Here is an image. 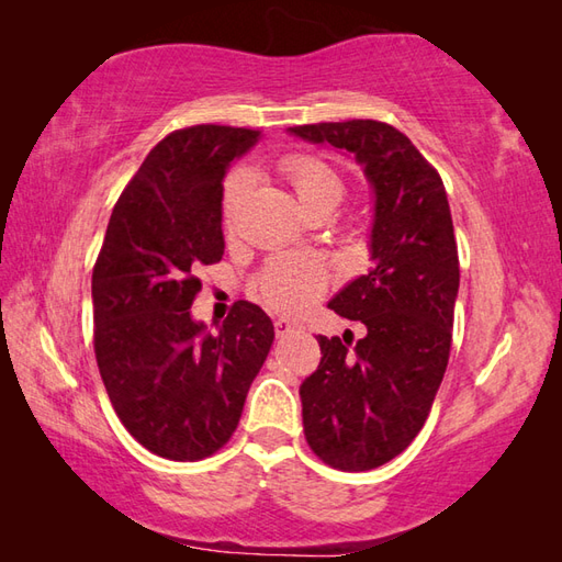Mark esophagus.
I'll return each mask as SVG.
<instances>
[{
    "label": "esophagus",
    "mask_w": 562,
    "mask_h": 562,
    "mask_svg": "<svg viewBox=\"0 0 562 562\" xmlns=\"http://www.w3.org/2000/svg\"><path fill=\"white\" fill-rule=\"evenodd\" d=\"M302 326L296 324V321H290V318H274V333H278V338H282V336H290V333H294V330H300Z\"/></svg>",
    "instance_id": "esophagus-1"
}]
</instances>
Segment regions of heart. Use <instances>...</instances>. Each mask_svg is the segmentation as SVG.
Masks as SVG:
<instances>
[{"label":"heart","mask_w":562,"mask_h":562,"mask_svg":"<svg viewBox=\"0 0 562 562\" xmlns=\"http://www.w3.org/2000/svg\"><path fill=\"white\" fill-rule=\"evenodd\" d=\"M280 173L288 178V183L300 198L302 207L312 214L318 210H336L345 198V178L336 166L328 164L316 154H288L280 161ZM248 173L234 171L224 183L222 198V224L224 229H232L238 205L248 190ZM330 284V274L321 260L312 256H278L266 262V268L258 272L254 290L258 300L282 314H302L314 302H318Z\"/></svg>","instance_id":"1"}]
</instances>
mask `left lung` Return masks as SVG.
Listing matches in <instances>:
<instances>
[{"instance_id":"1","label":"left lung","mask_w":562,"mask_h":562,"mask_svg":"<svg viewBox=\"0 0 562 562\" xmlns=\"http://www.w3.org/2000/svg\"><path fill=\"white\" fill-rule=\"evenodd\" d=\"M290 133L350 151L374 188L372 268L328 304L364 324L367 336L352 350L348 340L318 336L324 357L300 386L316 457L338 471H369L417 437L447 372L459 294L449 200L435 166L389 123H316Z\"/></svg>"}]
</instances>
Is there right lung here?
<instances>
[{
    "mask_svg": "<svg viewBox=\"0 0 562 562\" xmlns=\"http://www.w3.org/2000/svg\"><path fill=\"white\" fill-rule=\"evenodd\" d=\"M260 130L193 125L154 147L117 198L93 266V352L113 411L142 447L200 461L232 439L274 340L238 300L220 333L190 316L198 270L220 262L226 166Z\"/></svg>",
    "mask_w": 562,
    "mask_h": 562,
    "instance_id": "add662e5",
    "label": "right lung"
}]
</instances>
